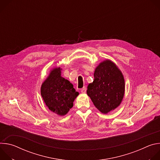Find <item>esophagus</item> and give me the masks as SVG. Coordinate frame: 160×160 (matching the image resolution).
I'll return each instance as SVG.
<instances>
[{"mask_svg":"<svg viewBox=\"0 0 160 160\" xmlns=\"http://www.w3.org/2000/svg\"><path fill=\"white\" fill-rule=\"evenodd\" d=\"M81 92L83 94H85L86 93V88L85 87H83L81 89Z\"/></svg>","mask_w":160,"mask_h":160,"instance_id":"1","label":"esophagus"}]
</instances>
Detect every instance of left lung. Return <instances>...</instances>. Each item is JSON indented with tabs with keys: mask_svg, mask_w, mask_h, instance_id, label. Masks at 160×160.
<instances>
[{
	"mask_svg": "<svg viewBox=\"0 0 160 160\" xmlns=\"http://www.w3.org/2000/svg\"><path fill=\"white\" fill-rule=\"evenodd\" d=\"M94 80L88 84L87 94L96 108L108 114L121 104L125 94V79L117 64L109 59L96 68Z\"/></svg>",
	"mask_w": 160,
	"mask_h": 160,
	"instance_id": "8db88e82",
	"label": "left lung"
}]
</instances>
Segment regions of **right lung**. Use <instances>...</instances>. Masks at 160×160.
Instances as JSON below:
<instances>
[{
  "label": "right lung",
  "instance_id": "add662e5",
  "mask_svg": "<svg viewBox=\"0 0 160 160\" xmlns=\"http://www.w3.org/2000/svg\"><path fill=\"white\" fill-rule=\"evenodd\" d=\"M60 67L50 71L42 83L40 93L46 106L59 116H64L73 106V102L79 93L73 84L61 77Z\"/></svg>",
  "mask_w": 160,
  "mask_h": 160
}]
</instances>
